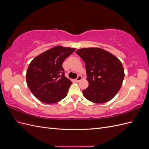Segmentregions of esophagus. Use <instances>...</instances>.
I'll return each instance as SVG.
<instances>
[{
	"label": "esophagus",
	"instance_id": "esophagus-1",
	"mask_svg": "<svg viewBox=\"0 0 149 149\" xmlns=\"http://www.w3.org/2000/svg\"><path fill=\"white\" fill-rule=\"evenodd\" d=\"M82 79H83V77H82V76L79 75V76H78V78L75 79V81H76V82H79V81H80Z\"/></svg>",
	"mask_w": 149,
	"mask_h": 149
}]
</instances>
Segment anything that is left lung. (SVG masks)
<instances>
[{
  "label": "left lung",
  "mask_w": 149,
  "mask_h": 149,
  "mask_svg": "<svg viewBox=\"0 0 149 149\" xmlns=\"http://www.w3.org/2000/svg\"><path fill=\"white\" fill-rule=\"evenodd\" d=\"M76 53L85 63L89 86L83 91L84 97L97 104L111 100L119 91L124 78L120 61L100 48H83Z\"/></svg>",
  "instance_id": "1"
}]
</instances>
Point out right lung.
I'll return each mask as SVG.
<instances>
[{
    "instance_id": "add662e5",
    "label": "right lung",
    "mask_w": 149,
    "mask_h": 149,
    "mask_svg": "<svg viewBox=\"0 0 149 149\" xmlns=\"http://www.w3.org/2000/svg\"><path fill=\"white\" fill-rule=\"evenodd\" d=\"M75 49L56 46L40 54L31 61L26 71V84L38 100L53 104L67 96L72 82L65 77L62 65Z\"/></svg>"
}]
</instances>
